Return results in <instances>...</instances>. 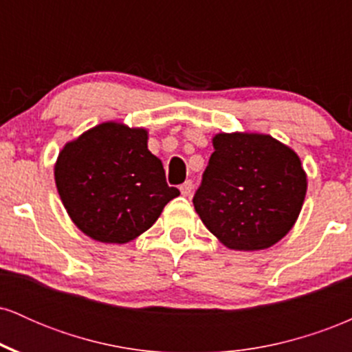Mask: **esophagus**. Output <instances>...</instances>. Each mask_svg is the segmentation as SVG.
Returning <instances> with one entry per match:
<instances>
[{"mask_svg": "<svg viewBox=\"0 0 352 352\" xmlns=\"http://www.w3.org/2000/svg\"><path fill=\"white\" fill-rule=\"evenodd\" d=\"M192 188H193V182H192V180H187V182H185V184H182V185H180L182 195L188 197L190 193H192Z\"/></svg>", "mask_w": 352, "mask_h": 352, "instance_id": "esophagus-1", "label": "esophagus"}]
</instances>
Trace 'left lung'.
I'll list each match as a JSON object with an SVG mask.
<instances>
[{
	"label": "left lung",
	"mask_w": 352,
	"mask_h": 352,
	"mask_svg": "<svg viewBox=\"0 0 352 352\" xmlns=\"http://www.w3.org/2000/svg\"><path fill=\"white\" fill-rule=\"evenodd\" d=\"M193 195L201 221L232 250L268 248L300 215L306 173L292 148L261 134H218Z\"/></svg>",
	"instance_id": "1"
}]
</instances>
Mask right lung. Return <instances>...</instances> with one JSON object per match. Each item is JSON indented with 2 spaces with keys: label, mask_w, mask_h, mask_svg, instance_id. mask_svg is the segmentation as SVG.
Listing matches in <instances>:
<instances>
[{
  "label": "right lung",
  "mask_w": 352,
  "mask_h": 352,
  "mask_svg": "<svg viewBox=\"0 0 352 352\" xmlns=\"http://www.w3.org/2000/svg\"><path fill=\"white\" fill-rule=\"evenodd\" d=\"M64 208L80 232L104 243H127L180 195L147 148V131L100 124L66 144L54 167Z\"/></svg>",
  "instance_id": "right-lung-1"
}]
</instances>
